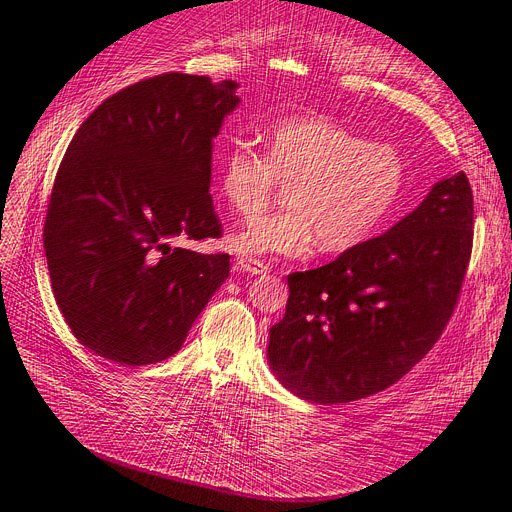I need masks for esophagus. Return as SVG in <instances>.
I'll use <instances>...</instances> for the list:
<instances>
[{
  "label": "esophagus",
  "mask_w": 512,
  "mask_h": 512,
  "mask_svg": "<svg viewBox=\"0 0 512 512\" xmlns=\"http://www.w3.org/2000/svg\"><path fill=\"white\" fill-rule=\"evenodd\" d=\"M237 266H239V271L248 273V275H266V271H269V266H266L264 262H260L256 258H248V256L237 258Z\"/></svg>",
  "instance_id": "esophagus-1"
}]
</instances>
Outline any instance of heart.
<instances>
[{
	"label": "heart",
	"mask_w": 512,
	"mask_h": 512,
	"mask_svg": "<svg viewBox=\"0 0 512 512\" xmlns=\"http://www.w3.org/2000/svg\"><path fill=\"white\" fill-rule=\"evenodd\" d=\"M279 183L287 208L233 235L237 254L306 258L316 246L325 254L362 246L398 206L406 160L331 118L289 116L264 129L262 152L235 141L216 166L218 193L243 218L269 206Z\"/></svg>",
	"instance_id": "b5f03b06"
}]
</instances>
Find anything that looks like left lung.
Listing matches in <instances>:
<instances>
[{"instance_id":"left-lung-1","label":"left lung","mask_w":512,"mask_h":512,"mask_svg":"<svg viewBox=\"0 0 512 512\" xmlns=\"http://www.w3.org/2000/svg\"><path fill=\"white\" fill-rule=\"evenodd\" d=\"M471 250L473 191L460 170L387 233L287 277L285 316L269 337L275 377L316 404L394 385L448 325Z\"/></svg>"}]
</instances>
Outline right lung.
Wrapping results in <instances>:
<instances>
[{"label":"right lung","mask_w":512,"mask_h":512,"mask_svg":"<svg viewBox=\"0 0 512 512\" xmlns=\"http://www.w3.org/2000/svg\"><path fill=\"white\" fill-rule=\"evenodd\" d=\"M237 87L166 72L108 97L72 137L43 248L64 321L93 354L129 367L177 354L229 277V254L170 243L223 235L212 139Z\"/></svg>","instance_id":"obj_1"}]
</instances>
